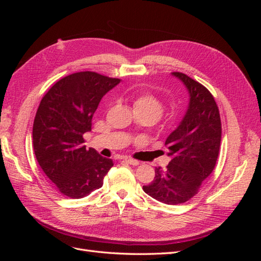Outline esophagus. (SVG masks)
<instances>
[{
    "label": "esophagus",
    "instance_id": "obj_1",
    "mask_svg": "<svg viewBox=\"0 0 261 261\" xmlns=\"http://www.w3.org/2000/svg\"><path fill=\"white\" fill-rule=\"evenodd\" d=\"M123 161L124 162H126V163H128V164H130V165H138L139 164V162L137 161V160H134V159H130V158H123Z\"/></svg>",
    "mask_w": 261,
    "mask_h": 261
}]
</instances>
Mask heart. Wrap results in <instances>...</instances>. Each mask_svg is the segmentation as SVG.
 Wrapping results in <instances>:
<instances>
[{
  "label": "heart",
  "instance_id": "obj_1",
  "mask_svg": "<svg viewBox=\"0 0 261 261\" xmlns=\"http://www.w3.org/2000/svg\"><path fill=\"white\" fill-rule=\"evenodd\" d=\"M134 110L145 113L152 123L156 122L163 113V103L153 94L143 93L134 101Z\"/></svg>",
  "mask_w": 261,
  "mask_h": 261
}]
</instances>
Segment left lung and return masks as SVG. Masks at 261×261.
<instances>
[{
	"mask_svg": "<svg viewBox=\"0 0 261 261\" xmlns=\"http://www.w3.org/2000/svg\"><path fill=\"white\" fill-rule=\"evenodd\" d=\"M188 92L186 112L165 140L171 161L167 169L155 168L151 184L144 192L155 200L178 204L198 193L216 167L221 143L218 106L209 90L183 73H171Z\"/></svg>",
	"mask_w": 261,
	"mask_h": 261,
	"instance_id": "8db88e82",
	"label": "left lung"
}]
</instances>
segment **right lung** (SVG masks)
I'll use <instances>...</instances> for the list:
<instances>
[{
	"mask_svg": "<svg viewBox=\"0 0 261 261\" xmlns=\"http://www.w3.org/2000/svg\"><path fill=\"white\" fill-rule=\"evenodd\" d=\"M121 83L94 72L68 75L54 84L37 110L33 127L36 159L69 198H83L103 185L113 161L86 149L84 134L105 94Z\"/></svg>",
	"mask_w": 261,
	"mask_h": 261,
	"instance_id": "obj_1",
	"label": "right lung"
}]
</instances>
